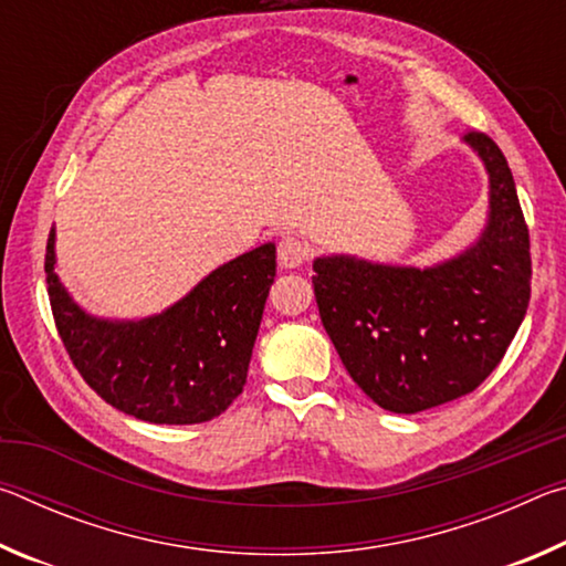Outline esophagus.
<instances>
[{
    "label": "esophagus",
    "mask_w": 566,
    "mask_h": 566,
    "mask_svg": "<svg viewBox=\"0 0 566 566\" xmlns=\"http://www.w3.org/2000/svg\"><path fill=\"white\" fill-rule=\"evenodd\" d=\"M310 256V249L296 237H282V242L276 244V260L284 266V270H296L302 266Z\"/></svg>",
    "instance_id": "obj_1"
}]
</instances>
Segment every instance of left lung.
Segmentation results:
<instances>
[{
	"instance_id": "left-lung-1",
	"label": "left lung",
	"mask_w": 566,
	"mask_h": 566,
	"mask_svg": "<svg viewBox=\"0 0 566 566\" xmlns=\"http://www.w3.org/2000/svg\"><path fill=\"white\" fill-rule=\"evenodd\" d=\"M490 171V227L457 260L411 270L352 256L314 262L324 329L357 387L381 409L415 415L474 391L502 361L532 292L530 229L502 149L464 137Z\"/></svg>"
}]
</instances>
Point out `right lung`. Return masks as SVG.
Listing matches in <instances>:
<instances>
[{
	"label": "right lung",
	"instance_id": "obj_1",
	"mask_svg": "<svg viewBox=\"0 0 566 566\" xmlns=\"http://www.w3.org/2000/svg\"><path fill=\"white\" fill-rule=\"evenodd\" d=\"M274 272V244H262L157 317L104 322L56 280L54 232L44 256L54 324L76 371L107 405L151 424H199L242 395Z\"/></svg>",
	"mask_w": 566,
	"mask_h": 566
}]
</instances>
